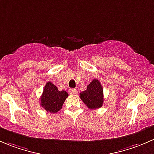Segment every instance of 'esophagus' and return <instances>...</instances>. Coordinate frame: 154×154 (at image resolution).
Masks as SVG:
<instances>
[{"label":"esophagus","instance_id":"1","mask_svg":"<svg viewBox=\"0 0 154 154\" xmlns=\"http://www.w3.org/2000/svg\"><path fill=\"white\" fill-rule=\"evenodd\" d=\"M76 91L77 90L74 88H71L69 90V93H70V94H75V93H76Z\"/></svg>","mask_w":154,"mask_h":154}]
</instances>
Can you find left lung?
<instances>
[{"instance_id":"left-lung-1","label":"left lung","mask_w":154,"mask_h":154,"mask_svg":"<svg viewBox=\"0 0 154 154\" xmlns=\"http://www.w3.org/2000/svg\"><path fill=\"white\" fill-rule=\"evenodd\" d=\"M80 98L88 108L98 109L104 102L103 88L98 79H93L85 91L80 93Z\"/></svg>"}]
</instances>
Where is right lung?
<instances>
[{
    "instance_id": "1",
    "label": "right lung",
    "mask_w": 154,
    "mask_h": 154,
    "mask_svg": "<svg viewBox=\"0 0 154 154\" xmlns=\"http://www.w3.org/2000/svg\"><path fill=\"white\" fill-rule=\"evenodd\" d=\"M67 97L68 93L65 90L59 91L52 82H48L41 96V105L47 112L55 113L62 108L64 101Z\"/></svg>"
}]
</instances>
